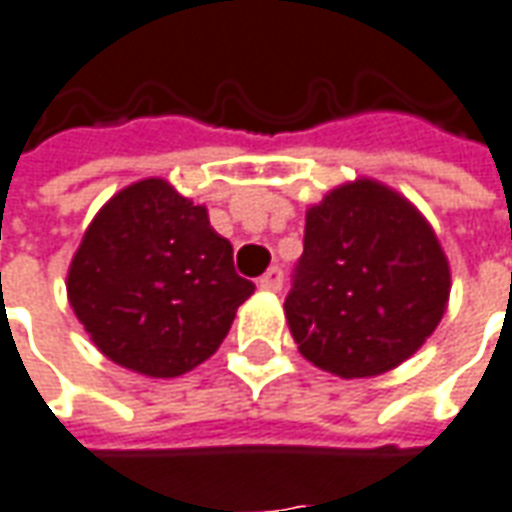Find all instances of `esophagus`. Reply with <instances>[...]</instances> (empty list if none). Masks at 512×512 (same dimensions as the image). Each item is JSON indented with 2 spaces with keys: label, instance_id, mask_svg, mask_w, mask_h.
Here are the masks:
<instances>
[{
  "label": "esophagus",
  "instance_id": "esophagus-1",
  "mask_svg": "<svg viewBox=\"0 0 512 512\" xmlns=\"http://www.w3.org/2000/svg\"><path fill=\"white\" fill-rule=\"evenodd\" d=\"M281 284H284V273H281V267H270V270L259 278V290L264 292H278L281 290Z\"/></svg>",
  "mask_w": 512,
  "mask_h": 512
}]
</instances>
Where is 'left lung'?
Returning a JSON list of instances; mask_svg holds the SVG:
<instances>
[{"instance_id": "left-lung-1", "label": "left lung", "mask_w": 512, "mask_h": 512, "mask_svg": "<svg viewBox=\"0 0 512 512\" xmlns=\"http://www.w3.org/2000/svg\"><path fill=\"white\" fill-rule=\"evenodd\" d=\"M449 292V259L429 220L396 189L357 178L306 209L284 315L312 365L368 379L398 368L432 337Z\"/></svg>"}]
</instances>
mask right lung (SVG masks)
Segmentation results:
<instances>
[{
    "instance_id": "obj_1",
    "label": "right lung",
    "mask_w": 512,
    "mask_h": 512,
    "mask_svg": "<svg viewBox=\"0 0 512 512\" xmlns=\"http://www.w3.org/2000/svg\"><path fill=\"white\" fill-rule=\"evenodd\" d=\"M234 248L164 178L119 189L74 250L66 295L91 343L150 379L189 373L220 348L253 295Z\"/></svg>"
}]
</instances>
